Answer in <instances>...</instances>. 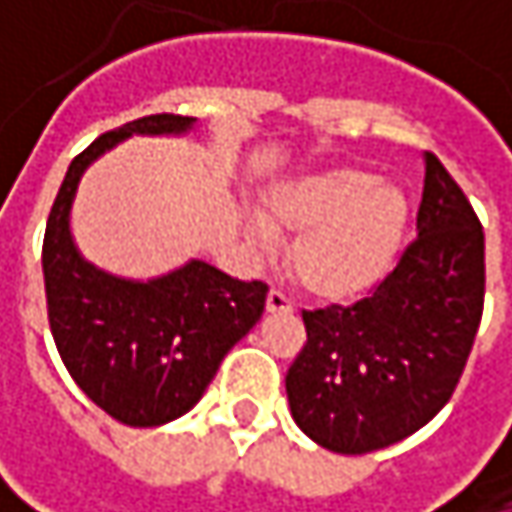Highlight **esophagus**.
I'll return each mask as SVG.
<instances>
[{"label":"esophagus","mask_w":512,"mask_h":512,"mask_svg":"<svg viewBox=\"0 0 512 512\" xmlns=\"http://www.w3.org/2000/svg\"><path fill=\"white\" fill-rule=\"evenodd\" d=\"M265 309L271 311V314H288V311H294V303H291V297H288L282 288H271V291H268Z\"/></svg>","instance_id":"34e87169"}]
</instances>
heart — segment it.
<instances>
[{
    "mask_svg": "<svg viewBox=\"0 0 512 512\" xmlns=\"http://www.w3.org/2000/svg\"><path fill=\"white\" fill-rule=\"evenodd\" d=\"M408 224V201L364 168H335L279 186L265 218H250V241L262 250L276 236L297 238L291 268L323 300H352L390 271Z\"/></svg>",
    "mask_w": 512,
    "mask_h": 512,
    "instance_id": "b5f03b06",
    "label": "heart"
}]
</instances>
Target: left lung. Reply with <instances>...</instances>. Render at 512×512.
Wrapping results in <instances>:
<instances>
[{
  "instance_id": "1",
  "label": "left lung",
  "mask_w": 512,
  "mask_h": 512,
  "mask_svg": "<svg viewBox=\"0 0 512 512\" xmlns=\"http://www.w3.org/2000/svg\"><path fill=\"white\" fill-rule=\"evenodd\" d=\"M484 227L431 151L417 238L352 306L303 311L306 344L285 376L294 422L329 452L405 440L452 399L484 314Z\"/></svg>"
}]
</instances>
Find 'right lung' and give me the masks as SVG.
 <instances>
[{"mask_svg": "<svg viewBox=\"0 0 512 512\" xmlns=\"http://www.w3.org/2000/svg\"><path fill=\"white\" fill-rule=\"evenodd\" d=\"M192 116L154 113L101 133L63 177L43 238L46 309L75 384L113 420L151 428L198 405L224 355L256 326L268 285L241 282L206 262L130 282L81 259L69 206L84 168L130 133H183Z\"/></svg>", "mask_w": 512, "mask_h": 512, "instance_id": "1", "label": "right lung"}]
</instances>
